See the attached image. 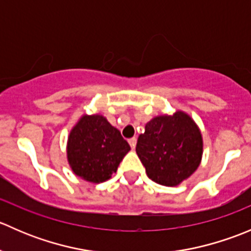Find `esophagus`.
<instances>
[{
    "label": "esophagus",
    "mask_w": 251,
    "mask_h": 251,
    "mask_svg": "<svg viewBox=\"0 0 251 251\" xmlns=\"http://www.w3.org/2000/svg\"><path fill=\"white\" fill-rule=\"evenodd\" d=\"M128 143H130V146H131V148H135L136 147V143H137V138L136 137H132V138H130V140H128Z\"/></svg>",
    "instance_id": "esophagus-1"
}]
</instances>
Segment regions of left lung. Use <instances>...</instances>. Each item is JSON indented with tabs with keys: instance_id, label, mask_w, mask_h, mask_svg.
<instances>
[{
	"instance_id": "8db88e82",
	"label": "left lung",
	"mask_w": 251,
	"mask_h": 251,
	"mask_svg": "<svg viewBox=\"0 0 251 251\" xmlns=\"http://www.w3.org/2000/svg\"><path fill=\"white\" fill-rule=\"evenodd\" d=\"M136 151L151 181L173 187L197 170L203 154V140L196 123L187 114L176 111L147 123Z\"/></svg>"
}]
</instances>
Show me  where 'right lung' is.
<instances>
[{
  "instance_id": "add662e5",
  "label": "right lung",
  "mask_w": 251,
  "mask_h": 251,
  "mask_svg": "<svg viewBox=\"0 0 251 251\" xmlns=\"http://www.w3.org/2000/svg\"><path fill=\"white\" fill-rule=\"evenodd\" d=\"M128 151L130 146L120 131L102 115L82 116L68 140V160L73 171L93 183L110 178Z\"/></svg>"
}]
</instances>
